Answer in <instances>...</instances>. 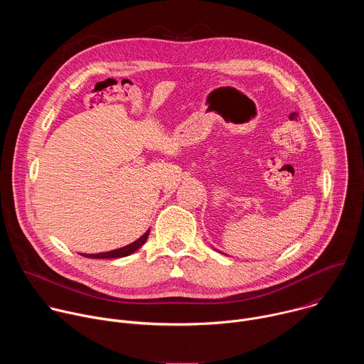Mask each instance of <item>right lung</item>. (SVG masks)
I'll return each instance as SVG.
<instances>
[{"label": "right lung", "mask_w": 364, "mask_h": 364, "mask_svg": "<svg viewBox=\"0 0 364 364\" xmlns=\"http://www.w3.org/2000/svg\"><path fill=\"white\" fill-rule=\"evenodd\" d=\"M148 235H149V230L145 232L138 240H135L134 243L128 245V246H124L121 249H115V250H111V252H103V253H96V255H83L85 257H93V259H112V257H124V256H128L131 253H134L136 249H139L148 239Z\"/></svg>", "instance_id": "add662e5"}]
</instances>
